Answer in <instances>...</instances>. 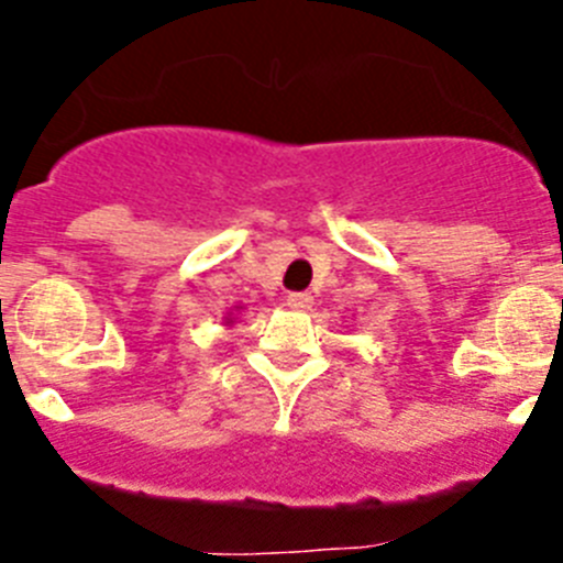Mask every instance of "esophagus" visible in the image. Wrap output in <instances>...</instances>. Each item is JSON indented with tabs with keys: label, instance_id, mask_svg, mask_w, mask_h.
<instances>
[{
	"label": "esophagus",
	"instance_id": "esophagus-1",
	"mask_svg": "<svg viewBox=\"0 0 563 563\" xmlns=\"http://www.w3.org/2000/svg\"><path fill=\"white\" fill-rule=\"evenodd\" d=\"M287 307H290V310H310L312 296L310 292H290V296H287Z\"/></svg>",
	"mask_w": 563,
	"mask_h": 563
}]
</instances>
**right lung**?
<instances>
[{"mask_svg":"<svg viewBox=\"0 0 563 563\" xmlns=\"http://www.w3.org/2000/svg\"><path fill=\"white\" fill-rule=\"evenodd\" d=\"M228 324H231V318H228Z\"/></svg>","mask_w":563,"mask_h":563,"instance_id":"obj_1","label":"right lung"}]
</instances>
